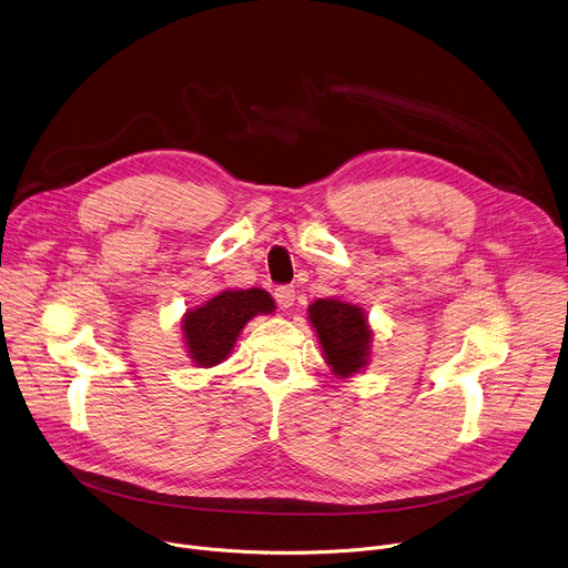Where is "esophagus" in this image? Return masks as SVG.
I'll return each mask as SVG.
<instances>
[{"mask_svg":"<svg viewBox=\"0 0 568 568\" xmlns=\"http://www.w3.org/2000/svg\"><path fill=\"white\" fill-rule=\"evenodd\" d=\"M274 298H276V303H278L283 310H287V307H292V305H294L296 292H294V287H292V285H281V287H276V290H274Z\"/></svg>","mask_w":568,"mask_h":568,"instance_id":"34e87169","label":"esophagus"}]
</instances>
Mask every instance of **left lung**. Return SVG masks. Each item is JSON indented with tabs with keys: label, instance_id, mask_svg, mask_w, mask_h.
Masks as SVG:
<instances>
[{
	"label": "left lung",
	"instance_id": "8db88e82",
	"mask_svg": "<svg viewBox=\"0 0 568 568\" xmlns=\"http://www.w3.org/2000/svg\"><path fill=\"white\" fill-rule=\"evenodd\" d=\"M307 321L337 377H353L368 366L375 333L364 307L339 296L316 298L307 305Z\"/></svg>",
	"mask_w": 568,
	"mask_h": 568
}]
</instances>
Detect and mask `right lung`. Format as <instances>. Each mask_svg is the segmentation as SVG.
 <instances>
[{"instance_id": "right-lung-1", "label": "right lung", "mask_w": 568, "mask_h": 568, "mask_svg": "<svg viewBox=\"0 0 568 568\" xmlns=\"http://www.w3.org/2000/svg\"><path fill=\"white\" fill-rule=\"evenodd\" d=\"M274 310V298L261 287L222 290L206 303L186 310L180 328L189 359L197 368L222 364L231 355L242 328L254 316L272 314Z\"/></svg>"}]
</instances>
